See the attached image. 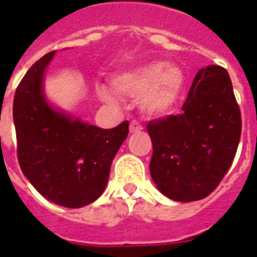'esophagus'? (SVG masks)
I'll list each match as a JSON object with an SVG mask.
<instances>
[{
    "mask_svg": "<svg viewBox=\"0 0 257 257\" xmlns=\"http://www.w3.org/2000/svg\"><path fill=\"white\" fill-rule=\"evenodd\" d=\"M142 129H143V126H142V123H140L139 121H136V119L131 121V125H129V131H131V134H138V132H140Z\"/></svg>",
    "mask_w": 257,
    "mask_h": 257,
    "instance_id": "esophagus-1",
    "label": "esophagus"
}]
</instances>
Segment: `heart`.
Segmentation results:
<instances>
[{
	"mask_svg": "<svg viewBox=\"0 0 257 257\" xmlns=\"http://www.w3.org/2000/svg\"><path fill=\"white\" fill-rule=\"evenodd\" d=\"M111 84L122 95L142 96V106L147 112L167 114L175 107L183 92L184 73L178 66L156 62L118 74ZM96 92L103 101H115L114 92L106 86L99 85Z\"/></svg>",
	"mask_w": 257,
	"mask_h": 257,
	"instance_id": "obj_1",
	"label": "heart"
}]
</instances>
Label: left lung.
<instances>
[{
    "label": "left lung",
    "mask_w": 257,
    "mask_h": 257,
    "mask_svg": "<svg viewBox=\"0 0 257 257\" xmlns=\"http://www.w3.org/2000/svg\"><path fill=\"white\" fill-rule=\"evenodd\" d=\"M182 110L147 123L150 173L168 198L190 202L219 186L237 153L242 119L226 68H201Z\"/></svg>",
    "instance_id": "8db88e82"
}]
</instances>
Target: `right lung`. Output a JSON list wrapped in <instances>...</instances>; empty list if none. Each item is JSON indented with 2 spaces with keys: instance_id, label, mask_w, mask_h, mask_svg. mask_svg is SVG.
<instances>
[{
  "instance_id": "right-lung-1",
  "label": "right lung",
  "mask_w": 257,
  "mask_h": 257,
  "mask_svg": "<svg viewBox=\"0 0 257 257\" xmlns=\"http://www.w3.org/2000/svg\"><path fill=\"white\" fill-rule=\"evenodd\" d=\"M53 55L47 53L33 64L15 92L18 160L41 195L66 208H81L106 189L112 158L128 136L129 122L101 129L49 106L42 78Z\"/></svg>"
}]
</instances>
